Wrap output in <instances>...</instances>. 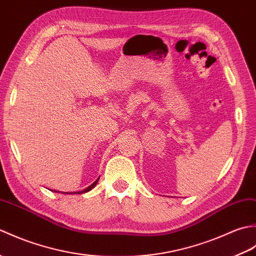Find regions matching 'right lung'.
<instances>
[{
	"label": "right lung",
	"instance_id": "1",
	"mask_svg": "<svg viewBox=\"0 0 256 256\" xmlns=\"http://www.w3.org/2000/svg\"><path fill=\"white\" fill-rule=\"evenodd\" d=\"M100 178V177H99ZM99 178L96 179V180L94 182V184H91L89 187H86V189H84V190H81V192H62V194H84V192H90V190L94 188V187H96V182H98V180H99ZM52 192H57V190H52Z\"/></svg>",
	"mask_w": 256,
	"mask_h": 256
}]
</instances>
